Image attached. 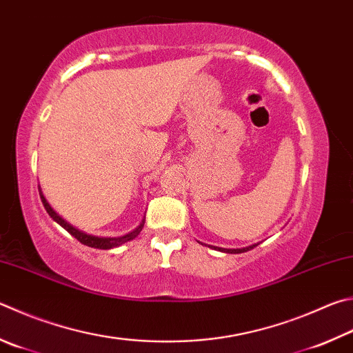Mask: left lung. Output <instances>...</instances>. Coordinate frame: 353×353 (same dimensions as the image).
<instances>
[{
  "label": "left lung",
  "instance_id": "8db88e82",
  "mask_svg": "<svg viewBox=\"0 0 353 353\" xmlns=\"http://www.w3.org/2000/svg\"><path fill=\"white\" fill-rule=\"evenodd\" d=\"M259 243H253V245H248V247H243V248H221V247H213L214 250H219L222 253H232V254H238V253H245L248 250H252L254 247H258Z\"/></svg>",
  "mask_w": 353,
  "mask_h": 353
}]
</instances>
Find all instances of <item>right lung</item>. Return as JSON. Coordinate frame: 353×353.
<instances>
[{
    "label": "right lung",
    "instance_id": "obj_1",
    "mask_svg": "<svg viewBox=\"0 0 353 353\" xmlns=\"http://www.w3.org/2000/svg\"><path fill=\"white\" fill-rule=\"evenodd\" d=\"M38 190H40L41 202H43V205H44V208H46V211L49 213V216L52 217V219H54L57 223H60V225H61L63 228H65L68 233L72 234L77 241H80L81 243H85V245H88V247L99 248V250H111V248H115V247H120V245H123L125 242H130V241H132L134 238H137V236L140 234V232H142L143 225H145V217H143V219L140 221L139 225H137L136 228H134L132 232L126 233V234H123V236H115V238H101V236L88 234V233H85V232H81V230L75 228L74 225H70L69 222H66L65 219H63V217H61L59 213H57V211H55L52 207H50L49 202L46 201V197H44L43 191H41V188H40V185H38Z\"/></svg>",
    "mask_w": 353,
    "mask_h": 353
}]
</instances>
